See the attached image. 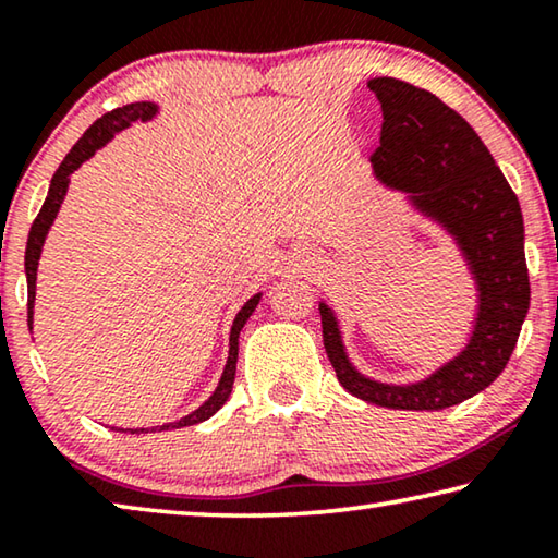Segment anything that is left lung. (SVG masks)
<instances>
[{
	"label": "left lung",
	"instance_id": "left-lung-1",
	"mask_svg": "<svg viewBox=\"0 0 558 558\" xmlns=\"http://www.w3.org/2000/svg\"><path fill=\"white\" fill-rule=\"evenodd\" d=\"M369 88L384 116L372 174L456 245L475 286V315L458 354L418 381H379L359 372L335 307L319 300L325 349L339 384L356 399L384 409L440 411L485 391L514 352L529 313L524 219L502 169L456 110L386 75L372 78Z\"/></svg>",
	"mask_w": 558,
	"mask_h": 558
}]
</instances>
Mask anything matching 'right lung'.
I'll use <instances>...</instances> for the list:
<instances>
[{
  "mask_svg": "<svg viewBox=\"0 0 558 558\" xmlns=\"http://www.w3.org/2000/svg\"><path fill=\"white\" fill-rule=\"evenodd\" d=\"M159 116V106L153 100H137V102H128V106L116 108L106 112V116L98 118L93 125L83 132V137L71 147V153L65 155L61 167L56 169V174L51 177V186L49 194H46V202L41 206L39 216H36L29 231V241H26V256H24V270H26V290H29V302H26V310H29V332L34 329V300H36V270H39V258L46 243V235H49V229L59 216L61 204L65 199V192H69L71 184V174L78 169L86 159L98 153L100 147H106L118 132L128 130L132 122L137 120H155ZM263 298V292H256L245 305L239 310V315L233 317L231 332H229V356H226V366L219 384H216L214 393L206 399L199 409H194L192 413L182 415L179 421L172 423H162V426H153V428H116L120 433H157V430H172V428H184V426H194V423H202L206 418L221 409V405L229 401L231 389H233V379H235V362H239V335L243 325L248 323V317L253 315V310L258 307V302Z\"/></svg>",
  "mask_w": 558,
  "mask_h": 558,
  "instance_id": "right-lung-1",
  "label": "right lung"
}]
</instances>
